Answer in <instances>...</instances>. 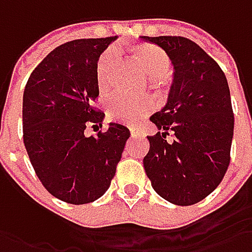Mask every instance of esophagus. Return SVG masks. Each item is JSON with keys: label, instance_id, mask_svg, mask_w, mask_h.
<instances>
[{"label": "esophagus", "instance_id": "1", "mask_svg": "<svg viewBox=\"0 0 252 252\" xmlns=\"http://www.w3.org/2000/svg\"><path fill=\"white\" fill-rule=\"evenodd\" d=\"M130 134H131V137H137V136H141V133H139V131H134V130H131Z\"/></svg>", "mask_w": 252, "mask_h": 252}]
</instances>
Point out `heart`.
<instances>
[{
    "label": "heart",
    "mask_w": 252,
    "mask_h": 252,
    "mask_svg": "<svg viewBox=\"0 0 252 252\" xmlns=\"http://www.w3.org/2000/svg\"><path fill=\"white\" fill-rule=\"evenodd\" d=\"M127 50L154 85H158L162 80L167 78L171 71V60L168 54L158 46L150 43H134L129 44ZM116 63L118 52L115 49H108L99 56L95 74L98 88L101 91H108L112 87V77ZM154 109L156 102L153 98L133 99L123 94H115L106 102L108 118L111 121L125 125H137Z\"/></svg>",
    "instance_id": "heart-1"
}]
</instances>
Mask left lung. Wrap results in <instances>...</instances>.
<instances>
[{"label":"left lung","mask_w":252,"mask_h":252,"mask_svg":"<svg viewBox=\"0 0 252 252\" xmlns=\"http://www.w3.org/2000/svg\"><path fill=\"white\" fill-rule=\"evenodd\" d=\"M160 46L174 65L167 105L150 121V150L143 164L151 187L178 206L210 195L230 164L234 115L227 78L200 46L182 36H141ZM172 131L174 141L165 140Z\"/></svg>","instance_id":"obj_1"}]
</instances>
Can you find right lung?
<instances>
[{
    "label": "right lung",
    "instance_id": "obj_1",
    "mask_svg": "<svg viewBox=\"0 0 252 252\" xmlns=\"http://www.w3.org/2000/svg\"><path fill=\"white\" fill-rule=\"evenodd\" d=\"M118 36L80 39L56 47L31 74L24 91V143L43 187L57 199L84 205L108 190L130 137L127 127L87 137L105 115L92 106L99 95L96 63Z\"/></svg>",
    "mask_w": 252,
    "mask_h": 252
}]
</instances>
